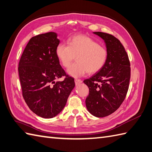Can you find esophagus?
<instances>
[{
	"label": "esophagus",
	"instance_id": "34e87169",
	"mask_svg": "<svg viewBox=\"0 0 152 152\" xmlns=\"http://www.w3.org/2000/svg\"><path fill=\"white\" fill-rule=\"evenodd\" d=\"M75 83L76 85H78L82 83V80L80 79H75Z\"/></svg>",
	"mask_w": 152,
	"mask_h": 152
}]
</instances>
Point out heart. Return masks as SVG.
<instances>
[{"label": "heart", "mask_w": 152, "mask_h": 152, "mask_svg": "<svg viewBox=\"0 0 152 152\" xmlns=\"http://www.w3.org/2000/svg\"><path fill=\"white\" fill-rule=\"evenodd\" d=\"M56 55L65 67L69 66L76 56L77 62L71 65L67 72L73 77H80L87 72L92 74L100 71L106 64L107 52L91 37L79 35L68 40V46L58 44Z\"/></svg>", "instance_id": "obj_1"}]
</instances>
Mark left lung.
<instances>
[{
	"instance_id": "obj_1",
	"label": "left lung",
	"mask_w": 152,
	"mask_h": 152,
	"mask_svg": "<svg viewBox=\"0 0 152 152\" xmlns=\"http://www.w3.org/2000/svg\"><path fill=\"white\" fill-rule=\"evenodd\" d=\"M93 33L106 43L107 58L100 71L83 81L89 88L85 103L92 115L104 117L115 111L125 100L131 78V67L128 55L119 40L108 33Z\"/></svg>"
}]
</instances>
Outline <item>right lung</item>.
Returning a JSON list of instances; mask_svg holds the SVG:
<instances>
[{"label":"right lung","mask_w":152,"mask_h":152,"mask_svg":"<svg viewBox=\"0 0 152 152\" xmlns=\"http://www.w3.org/2000/svg\"><path fill=\"white\" fill-rule=\"evenodd\" d=\"M57 34L48 32L32 37L21 55L18 72L23 97L29 109L43 118L60 113L75 87L56 55ZM66 76L63 82L55 80Z\"/></svg>","instance_id":"add662e5"}]
</instances>
